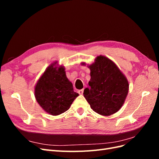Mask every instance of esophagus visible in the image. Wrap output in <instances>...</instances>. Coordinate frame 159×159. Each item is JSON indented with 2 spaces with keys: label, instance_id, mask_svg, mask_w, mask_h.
I'll use <instances>...</instances> for the list:
<instances>
[{
  "label": "esophagus",
  "instance_id": "obj_1",
  "mask_svg": "<svg viewBox=\"0 0 159 159\" xmlns=\"http://www.w3.org/2000/svg\"><path fill=\"white\" fill-rule=\"evenodd\" d=\"M78 93H79L80 95H82V94L84 93V89L78 90Z\"/></svg>",
  "mask_w": 159,
  "mask_h": 159
}]
</instances>
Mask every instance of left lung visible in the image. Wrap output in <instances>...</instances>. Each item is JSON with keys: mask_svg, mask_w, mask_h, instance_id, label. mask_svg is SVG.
Listing matches in <instances>:
<instances>
[{"mask_svg": "<svg viewBox=\"0 0 159 159\" xmlns=\"http://www.w3.org/2000/svg\"><path fill=\"white\" fill-rule=\"evenodd\" d=\"M90 70L89 88L84 96L95 112L109 116L121 109L129 91V82L121 71L108 57L97 56Z\"/></svg>", "mask_w": 159, "mask_h": 159, "instance_id": "left-lung-1", "label": "left lung"}]
</instances>
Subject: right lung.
Masks as SVG:
<instances>
[{
	"label": "right lung",
	"mask_w": 159,
	"mask_h": 159,
	"mask_svg": "<svg viewBox=\"0 0 159 159\" xmlns=\"http://www.w3.org/2000/svg\"><path fill=\"white\" fill-rule=\"evenodd\" d=\"M54 61L46 69L34 87L35 98L40 106L52 115L68 110L79 94L66 77L64 66Z\"/></svg>",
	"instance_id": "add662e5"
}]
</instances>
